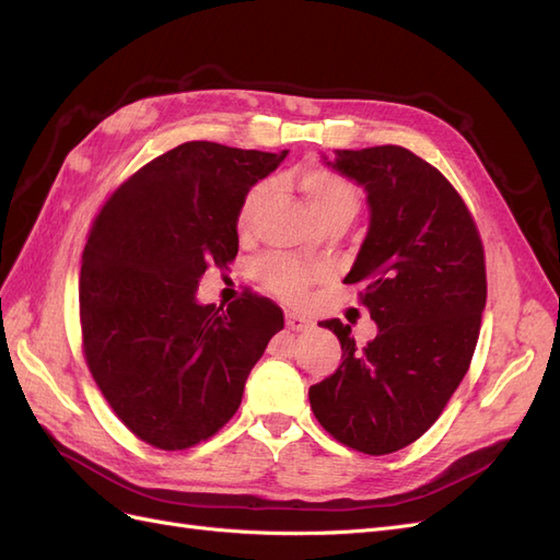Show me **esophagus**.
<instances>
[{"label":"esophagus","instance_id":"1","mask_svg":"<svg viewBox=\"0 0 560 560\" xmlns=\"http://www.w3.org/2000/svg\"><path fill=\"white\" fill-rule=\"evenodd\" d=\"M284 325L290 327V329H294V331H303V329H308L313 322L311 319H306L303 315H296V313H287L284 315Z\"/></svg>","mask_w":560,"mask_h":560}]
</instances>
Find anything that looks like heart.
<instances>
[{"instance_id": "b5f03b06", "label": "heart", "mask_w": 560, "mask_h": 560, "mask_svg": "<svg viewBox=\"0 0 560 560\" xmlns=\"http://www.w3.org/2000/svg\"><path fill=\"white\" fill-rule=\"evenodd\" d=\"M299 189L325 224L336 222V219H352L360 208V194L354 189V184L341 173L329 171V167L303 171L299 175ZM270 196H273V184L270 182H257L245 191L238 214H235V226H238L241 235L254 233L264 210L268 208ZM257 278L270 292L296 301L306 294L308 284L315 278V270L292 257H284V254H268L257 264Z\"/></svg>"}]
</instances>
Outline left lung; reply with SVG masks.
I'll return each instance as SVG.
<instances>
[{"instance_id":"obj_1","label":"left lung","mask_w":560,"mask_h":560,"mask_svg":"<svg viewBox=\"0 0 560 560\" xmlns=\"http://www.w3.org/2000/svg\"><path fill=\"white\" fill-rule=\"evenodd\" d=\"M338 173L364 186L369 233L346 284L378 325L354 343L341 319V366L308 389L311 409L336 442L366 455L413 444L465 378L486 308L483 243L465 200L413 151L383 144L336 149Z\"/></svg>"}]
</instances>
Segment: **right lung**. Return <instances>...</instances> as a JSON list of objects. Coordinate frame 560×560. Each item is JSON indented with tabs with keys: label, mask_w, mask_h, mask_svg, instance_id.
<instances>
[{
	"label": "right lung",
	"mask_w": 560,
	"mask_h": 560,
	"mask_svg": "<svg viewBox=\"0 0 560 560\" xmlns=\"http://www.w3.org/2000/svg\"><path fill=\"white\" fill-rule=\"evenodd\" d=\"M284 156L184 142L128 177L95 217L79 276L83 354L112 411L149 446L184 451L222 430L284 327L257 294L226 311L196 301L202 273L238 254L245 191Z\"/></svg>",
	"instance_id": "obj_1"
}]
</instances>
